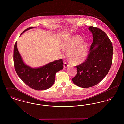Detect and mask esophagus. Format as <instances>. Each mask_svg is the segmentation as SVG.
<instances>
[{
	"label": "esophagus",
	"instance_id": "1",
	"mask_svg": "<svg viewBox=\"0 0 124 124\" xmlns=\"http://www.w3.org/2000/svg\"><path fill=\"white\" fill-rule=\"evenodd\" d=\"M69 66H70V65H69V64H68L66 62H65V63H64V67L65 68H66V67H69Z\"/></svg>",
	"mask_w": 124,
	"mask_h": 124
}]
</instances>
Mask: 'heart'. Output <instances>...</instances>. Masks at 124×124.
Masks as SVG:
<instances>
[{
    "label": "heart",
    "instance_id": "1",
    "mask_svg": "<svg viewBox=\"0 0 124 124\" xmlns=\"http://www.w3.org/2000/svg\"><path fill=\"white\" fill-rule=\"evenodd\" d=\"M62 48L68 51V58L73 65L82 64L88 55V44L83 42L82 38L79 36H70L65 39L62 43Z\"/></svg>",
    "mask_w": 124,
    "mask_h": 124
}]
</instances>
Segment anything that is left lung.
Listing matches in <instances>:
<instances>
[{
    "mask_svg": "<svg viewBox=\"0 0 124 124\" xmlns=\"http://www.w3.org/2000/svg\"><path fill=\"white\" fill-rule=\"evenodd\" d=\"M89 29L93 33V41L86 59L76 66L77 74L72 79L76 85L82 88L91 87L100 82L112 64L113 46L108 37L98 27L91 26Z\"/></svg>",
    "mask_w": 124,
    "mask_h": 124,
    "instance_id": "obj_1",
    "label": "left lung"
}]
</instances>
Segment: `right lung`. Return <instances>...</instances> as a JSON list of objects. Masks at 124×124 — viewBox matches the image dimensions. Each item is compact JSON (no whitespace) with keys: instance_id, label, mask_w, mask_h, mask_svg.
Segmentation results:
<instances>
[{"instance_id":"right-lung-1","label":"right lung","mask_w":124,"mask_h":124,"mask_svg":"<svg viewBox=\"0 0 124 124\" xmlns=\"http://www.w3.org/2000/svg\"><path fill=\"white\" fill-rule=\"evenodd\" d=\"M32 28L33 27H29L22 33ZM13 62L18 77L30 88L36 90H45L50 88L55 82L56 73L64 67L63 60L60 59L40 68H31L24 64L18 51L17 42L14 46Z\"/></svg>"}]
</instances>
